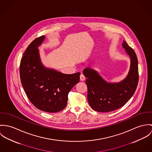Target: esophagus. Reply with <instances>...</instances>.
Segmentation results:
<instances>
[{
  "instance_id": "esophagus-1",
  "label": "esophagus",
  "mask_w": 152,
  "mask_h": 152,
  "mask_svg": "<svg viewBox=\"0 0 152 152\" xmlns=\"http://www.w3.org/2000/svg\"><path fill=\"white\" fill-rule=\"evenodd\" d=\"M80 79L81 81H84V80H85V76H84L83 74H81V75H80Z\"/></svg>"
}]
</instances>
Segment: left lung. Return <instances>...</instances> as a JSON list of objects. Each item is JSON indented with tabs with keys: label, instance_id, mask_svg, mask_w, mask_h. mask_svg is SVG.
<instances>
[{
	"label": "left lung",
	"instance_id": "8db88e82",
	"mask_svg": "<svg viewBox=\"0 0 152 152\" xmlns=\"http://www.w3.org/2000/svg\"><path fill=\"white\" fill-rule=\"evenodd\" d=\"M122 45L131 59L128 74L123 80L108 83L91 68H85L83 71L87 77L88 104L97 112L108 113L120 108L132 97L136 89L139 80L137 58L134 50L125 41Z\"/></svg>",
	"mask_w": 152,
	"mask_h": 152
}]
</instances>
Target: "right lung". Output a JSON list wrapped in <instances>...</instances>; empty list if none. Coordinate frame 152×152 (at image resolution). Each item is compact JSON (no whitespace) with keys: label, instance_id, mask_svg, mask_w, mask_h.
Listing matches in <instances>:
<instances>
[{"label":"right lung","instance_id":"1","mask_svg":"<svg viewBox=\"0 0 152 152\" xmlns=\"http://www.w3.org/2000/svg\"><path fill=\"white\" fill-rule=\"evenodd\" d=\"M44 39V35L37 38L28 46L21 59L20 76L31 102L41 111L53 113L66 107L68 93L79 82L80 73L64 74L45 67L38 48Z\"/></svg>","mask_w":152,"mask_h":152}]
</instances>
